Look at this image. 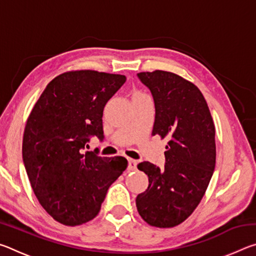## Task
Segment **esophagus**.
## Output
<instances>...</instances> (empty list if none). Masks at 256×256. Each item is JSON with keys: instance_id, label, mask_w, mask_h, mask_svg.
<instances>
[{"instance_id": "34e87169", "label": "esophagus", "mask_w": 256, "mask_h": 256, "mask_svg": "<svg viewBox=\"0 0 256 256\" xmlns=\"http://www.w3.org/2000/svg\"><path fill=\"white\" fill-rule=\"evenodd\" d=\"M138 162L134 159H128V170H136Z\"/></svg>"}]
</instances>
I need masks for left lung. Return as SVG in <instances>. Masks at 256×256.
Masks as SVG:
<instances>
[{
	"label": "left lung",
	"instance_id": "obj_1",
	"mask_svg": "<svg viewBox=\"0 0 256 256\" xmlns=\"http://www.w3.org/2000/svg\"><path fill=\"white\" fill-rule=\"evenodd\" d=\"M152 94V136L168 138L164 170L144 162L138 168L149 186L136 196L138 214L154 227L170 228L192 214L204 196L216 166V128L200 89L175 73H138Z\"/></svg>",
	"mask_w": 256,
	"mask_h": 256
}]
</instances>
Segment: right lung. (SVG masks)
I'll use <instances>...</instances> for the list:
<instances>
[{"instance_id": "right-lung-1", "label": "right lung", "mask_w": 256, "mask_h": 256, "mask_svg": "<svg viewBox=\"0 0 256 256\" xmlns=\"http://www.w3.org/2000/svg\"><path fill=\"white\" fill-rule=\"evenodd\" d=\"M125 81V76L94 70L62 73L27 120L22 159L30 185L47 214L66 226L92 220L108 188L126 170L120 156L84 152L90 136L104 138V107Z\"/></svg>"}]
</instances>
